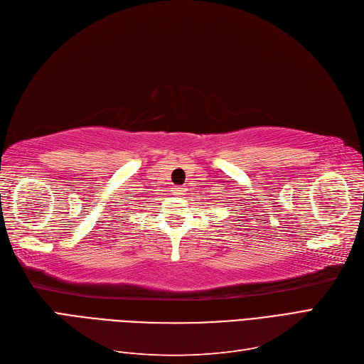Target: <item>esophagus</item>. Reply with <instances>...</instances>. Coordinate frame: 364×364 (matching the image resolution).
<instances>
[{
  "label": "esophagus",
  "instance_id": "esophagus-1",
  "mask_svg": "<svg viewBox=\"0 0 364 364\" xmlns=\"http://www.w3.org/2000/svg\"><path fill=\"white\" fill-rule=\"evenodd\" d=\"M173 195H184V192H186V189H184V187L183 186H175L173 187Z\"/></svg>",
  "mask_w": 364,
  "mask_h": 364
}]
</instances>
